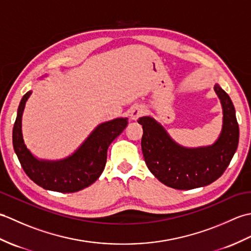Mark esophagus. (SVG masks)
<instances>
[{"label": "esophagus", "mask_w": 251, "mask_h": 251, "mask_svg": "<svg viewBox=\"0 0 251 251\" xmlns=\"http://www.w3.org/2000/svg\"><path fill=\"white\" fill-rule=\"evenodd\" d=\"M143 113H145V109H143L142 106H140V105L132 106L131 110H130V119L136 121V120L139 119L140 116H142Z\"/></svg>", "instance_id": "1"}]
</instances>
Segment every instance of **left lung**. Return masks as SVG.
Returning a JSON list of instances; mask_svg holds the SVG:
<instances>
[{
	"label": "left lung",
	"mask_w": 251,
	"mask_h": 251,
	"mask_svg": "<svg viewBox=\"0 0 251 251\" xmlns=\"http://www.w3.org/2000/svg\"><path fill=\"white\" fill-rule=\"evenodd\" d=\"M223 108V128L214 146L185 149L149 116L140 117L143 135L141 148L148 168L165 185L177 190H191L214 182L226 172L238 146L239 128L235 109L228 95L215 85Z\"/></svg>",
	"instance_id": "left-lung-1"
}]
</instances>
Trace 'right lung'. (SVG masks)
I'll use <instances>...</instances> for the list:
<instances>
[{"label": "right lung", "instance_id": "add662e5", "mask_svg": "<svg viewBox=\"0 0 251 251\" xmlns=\"http://www.w3.org/2000/svg\"><path fill=\"white\" fill-rule=\"evenodd\" d=\"M30 95L31 92H28L21 99L13 128L14 150L26 176L43 189L60 193H73L93 184L105 167L111 142L128 124L127 119H115L99 125L82 147L67 159L39 161L25 148L21 134V117Z\"/></svg>", "mask_w": 251, "mask_h": 251}]
</instances>
